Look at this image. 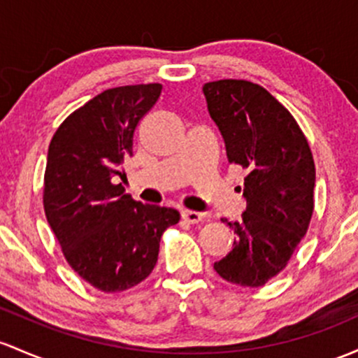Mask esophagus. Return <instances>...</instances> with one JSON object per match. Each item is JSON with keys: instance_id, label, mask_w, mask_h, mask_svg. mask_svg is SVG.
I'll return each mask as SVG.
<instances>
[{"instance_id": "34e87169", "label": "esophagus", "mask_w": 358, "mask_h": 358, "mask_svg": "<svg viewBox=\"0 0 358 358\" xmlns=\"http://www.w3.org/2000/svg\"><path fill=\"white\" fill-rule=\"evenodd\" d=\"M203 214H200V212H195V210H182V219L183 221H187L188 224H199L202 221Z\"/></svg>"}]
</instances>
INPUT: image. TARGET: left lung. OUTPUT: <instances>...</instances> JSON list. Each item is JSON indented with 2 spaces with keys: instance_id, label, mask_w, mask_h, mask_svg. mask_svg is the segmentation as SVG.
<instances>
[{
  "instance_id": "left-lung-1",
  "label": "left lung",
  "mask_w": 358,
  "mask_h": 358,
  "mask_svg": "<svg viewBox=\"0 0 358 358\" xmlns=\"http://www.w3.org/2000/svg\"><path fill=\"white\" fill-rule=\"evenodd\" d=\"M229 163L245 168L246 210L227 222L234 246L214 270L241 287H262L287 266L314 210L316 168L299 124L277 98L246 80L203 85Z\"/></svg>"
}]
</instances>
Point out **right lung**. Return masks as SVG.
Returning <instances> with one entry per match:
<instances>
[{
	"mask_svg": "<svg viewBox=\"0 0 358 358\" xmlns=\"http://www.w3.org/2000/svg\"><path fill=\"white\" fill-rule=\"evenodd\" d=\"M161 90L159 83L105 90L66 117L49 144L47 222L71 268L101 292L127 290L148 278L161 236L180 221L178 210L136 202L113 183Z\"/></svg>",
	"mask_w": 358,
	"mask_h": 358,
	"instance_id": "right-lung-1",
	"label": "right lung"
}]
</instances>
